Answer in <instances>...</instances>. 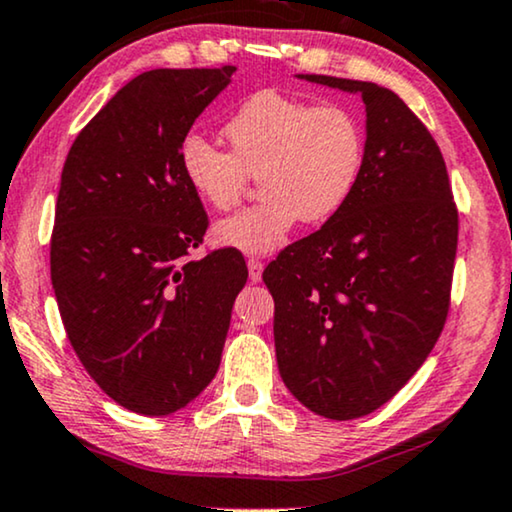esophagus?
<instances>
[{
    "mask_svg": "<svg viewBox=\"0 0 512 512\" xmlns=\"http://www.w3.org/2000/svg\"><path fill=\"white\" fill-rule=\"evenodd\" d=\"M247 268H249V280H251V282H261V275H263V263L258 261V258H249V261H247Z\"/></svg>",
    "mask_w": 512,
    "mask_h": 512,
    "instance_id": "34e87169",
    "label": "esophagus"
}]
</instances>
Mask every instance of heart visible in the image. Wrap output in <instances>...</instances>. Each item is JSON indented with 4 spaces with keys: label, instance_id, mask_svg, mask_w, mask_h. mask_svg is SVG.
<instances>
[{
    "label": "heart",
    "instance_id": "1",
    "mask_svg": "<svg viewBox=\"0 0 512 512\" xmlns=\"http://www.w3.org/2000/svg\"><path fill=\"white\" fill-rule=\"evenodd\" d=\"M232 152L202 136H185L178 164L188 188L211 209H232L258 176L265 197L214 225V242L242 254L284 247L296 223L334 218L360 185L367 136L343 105H315L280 91H258L225 124Z\"/></svg>",
    "mask_w": 512,
    "mask_h": 512
}]
</instances>
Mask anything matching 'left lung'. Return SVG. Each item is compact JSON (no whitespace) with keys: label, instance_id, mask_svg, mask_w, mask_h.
Wrapping results in <instances>:
<instances>
[{"label":"left lung","instance_id":"left-lung-1","mask_svg":"<svg viewBox=\"0 0 512 512\" xmlns=\"http://www.w3.org/2000/svg\"><path fill=\"white\" fill-rule=\"evenodd\" d=\"M362 96L367 162L350 202L263 272L280 376L303 407L350 421L383 407L426 362L449 313L459 214L442 152L390 89Z\"/></svg>","mask_w":512,"mask_h":512}]
</instances>
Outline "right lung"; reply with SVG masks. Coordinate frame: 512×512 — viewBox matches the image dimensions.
I'll return each mask as SVG.
<instances>
[{
	"instance_id": "right-lung-1",
	"label": "right lung",
	"mask_w": 512,
	"mask_h": 512,
	"mask_svg": "<svg viewBox=\"0 0 512 512\" xmlns=\"http://www.w3.org/2000/svg\"><path fill=\"white\" fill-rule=\"evenodd\" d=\"M232 72L134 77L84 126L61 174L51 235L61 320L103 393L143 416L174 414L209 386L247 284L235 249L185 261L209 221L178 164Z\"/></svg>"
}]
</instances>
